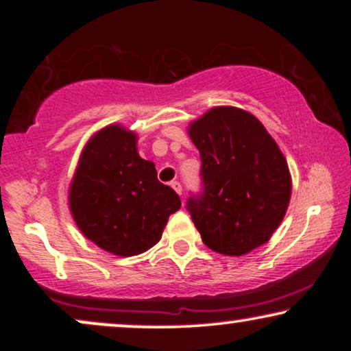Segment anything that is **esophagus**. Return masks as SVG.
Returning a JSON list of instances; mask_svg holds the SVG:
<instances>
[{
  "mask_svg": "<svg viewBox=\"0 0 351 351\" xmlns=\"http://www.w3.org/2000/svg\"><path fill=\"white\" fill-rule=\"evenodd\" d=\"M170 184H171V188L175 189L176 193H178V195H181V191H183V186H181V183H180V181H171Z\"/></svg>",
  "mask_w": 351,
  "mask_h": 351,
  "instance_id": "1",
  "label": "esophagus"
}]
</instances>
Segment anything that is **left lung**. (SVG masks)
Here are the masks:
<instances>
[{"label": "left lung", "instance_id": "obj_1", "mask_svg": "<svg viewBox=\"0 0 351 351\" xmlns=\"http://www.w3.org/2000/svg\"><path fill=\"white\" fill-rule=\"evenodd\" d=\"M201 156V191L186 209L215 252L243 256L271 239L291 199L284 155L256 117L216 107L191 123Z\"/></svg>", "mask_w": 351, "mask_h": 351}]
</instances>
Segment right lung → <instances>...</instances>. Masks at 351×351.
I'll return each mask as SVG.
<instances>
[{
	"instance_id": "right-lung-1",
	"label": "right lung",
	"mask_w": 351,
	"mask_h": 351,
	"mask_svg": "<svg viewBox=\"0 0 351 351\" xmlns=\"http://www.w3.org/2000/svg\"><path fill=\"white\" fill-rule=\"evenodd\" d=\"M69 206L87 239L115 256H136L162 237L180 196L140 158L136 136L110 125L90 138L72 180Z\"/></svg>"
}]
</instances>
